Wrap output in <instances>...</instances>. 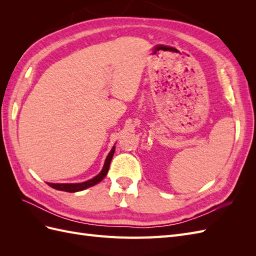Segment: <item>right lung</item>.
Wrapping results in <instances>:
<instances>
[{
    "mask_svg": "<svg viewBox=\"0 0 256 256\" xmlns=\"http://www.w3.org/2000/svg\"><path fill=\"white\" fill-rule=\"evenodd\" d=\"M114 152H115V146L112 147L111 152L106 156V159L104 161V164L102 172H100L97 176H95L94 178H92V180H90L88 182H79V184H52V182H47V184L53 189H56V190H60V191H66V192H78V191H82L84 189H88L90 187H92V186H95L98 182H102L104 178L106 177V175L108 174V171H109V168H110L111 160L113 158Z\"/></svg>",
    "mask_w": 256,
    "mask_h": 256,
    "instance_id": "obj_1",
    "label": "right lung"
}]
</instances>
